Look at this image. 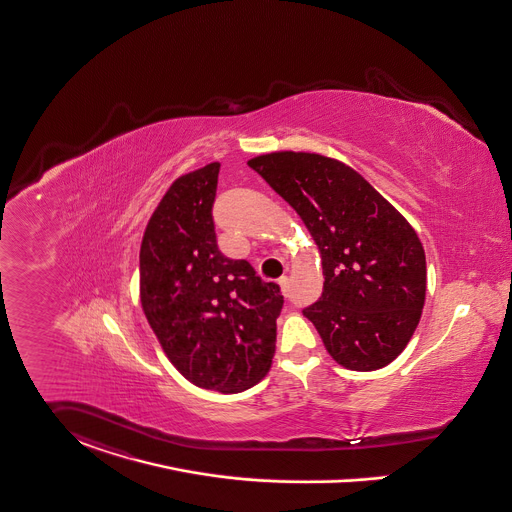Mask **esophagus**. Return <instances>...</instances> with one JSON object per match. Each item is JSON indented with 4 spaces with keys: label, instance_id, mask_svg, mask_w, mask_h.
Instances as JSON below:
<instances>
[{
    "label": "esophagus",
    "instance_id": "obj_1",
    "mask_svg": "<svg viewBox=\"0 0 512 512\" xmlns=\"http://www.w3.org/2000/svg\"><path fill=\"white\" fill-rule=\"evenodd\" d=\"M277 283H279V287H281V293L285 295L287 293V283H289V279H287V275H281L279 279H277Z\"/></svg>",
    "mask_w": 512,
    "mask_h": 512
}]
</instances>
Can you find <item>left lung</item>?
Returning <instances> with one entry per match:
<instances>
[{"instance_id": "left-lung-1", "label": "left lung", "mask_w": 512, "mask_h": 512, "mask_svg": "<svg viewBox=\"0 0 512 512\" xmlns=\"http://www.w3.org/2000/svg\"><path fill=\"white\" fill-rule=\"evenodd\" d=\"M303 219L324 291L305 308L330 357L349 371L390 365L425 305V250L408 219L338 159L273 151L248 161Z\"/></svg>"}]
</instances>
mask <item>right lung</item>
<instances>
[{
	"label": "right lung",
	"instance_id": "right-lung-1",
	"mask_svg": "<svg viewBox=\"0 0 512 512\" xmlns=\"http://www.w3.org/2000/svg\"><path fill=\"white\" fill-rule=\"evenodd\" d=\"M221 165L178 176L147 221L139 250L143 314L174 369L223 394L268 375L279 285L217 248L211 205Z\"/></svg>",
	"mask_w": 512,
	"mask_h": 512
}]
</instances>
